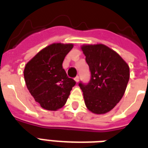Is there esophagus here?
I'll list each match as a JSON object with an SVG mask.
<instances>
[{"mask_svg": "<svg viewBox=\"0 0 148 148\" xmlns=\"http://www.w3.org/2000/svg\"><path fill=\"white\" fill-rule=\"evenodd\" d=\"M74 80L76 81V82H79V77H78V76H77V77H75V78H74Z\"/></svg>", "mask_w": 148, "mask_h": 148, "instance_id": "1", "label": "esophagus"}]
</instances>
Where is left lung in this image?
Segmentation results:
<instances>
[{"mask_svg":"<svg viewBox=\"0 0 148 148\" xmlns=\"http://www.w3.org/2000/svg\"><path fill=\"white\" fill-rule=\"evenodd\" d=\"M82 50L90 67V82L78 85L87 109L104 114L114 108L126 90L129 66L116 52L103 44L84 45Z\"/></svg>","mask_w":148,"mask_h":148,"instance_id":"8db88e82","label":"left lung"}]
</instances>
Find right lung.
I'll use <instances>...</instances> for the list:
<instances>
[{"instance_id":"obj_1","label":"right lung","mask_w":148,"mask_h":148,"mask_svg":"<svg viewBox=\"0 0 148 148\" xmlns=\"http://www.w3.org/2000/svg\"><path fill=\"white\" fill-rule=\"evenodd\" d=\"M72 48L73 44L53 43L25 66L24 76L27 90L47 110L55 111L64 106L76 84L62 68V62Z\"/></svg>"}]
</instances>
